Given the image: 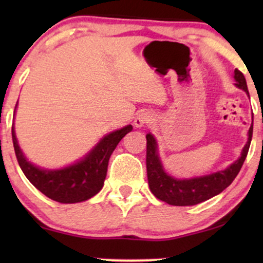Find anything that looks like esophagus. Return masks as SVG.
<instances>
[{"instance_id": "1", "label": "esophagus", "mask_w": 263, "mask_h": 263, "mask_svg": "<svg viewBox=\"0 0 263 263\" xmlns=\"http://www.w3.org/2000/svg\"><path fill=\"white\" fill-rule=\"evenodd\" d=\"M151 121H152V116H151L148 112H141L138 117L135 118L134 124L136 128H142V127H145V125L148 124Z\"/></svg>"}]
</instances>
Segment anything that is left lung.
<instances>
[{"label": "left lung", "mask_w": 263, "mask_h": 263, "mask_svg": "<svg viewBox=\"0 0 263 263\" xmlns=\"http://www.w3.org/2000/svg\"><path fill=\"white\" fill-rule=\"evenodd\" d=\"M233 79H235L237 87L243 89L249 97L246 78L238 69L233 71ZM251 138H253V123L248 132V141L240 152V157L224 170L192 178H176L165 171L159 153H158L157 140L148 133L146 135V166L151 192L157 199L172 206H194V204L210 200L211 197L218 195L228 188L238 175L249 151Z\"/></svg>", "instance_id": "8db88e82"}]
</instances>
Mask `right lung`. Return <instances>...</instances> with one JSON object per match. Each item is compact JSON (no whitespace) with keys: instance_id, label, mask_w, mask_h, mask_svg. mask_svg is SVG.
<instances>
[{"instance_id":"obj_1","label":"right lung","mask_w":263,"mask_h":263,"mask_svg":"<svg viewBox=\"0 0 263 263\" xmlns=\"http://www.w3.org/2000/svg\"><path fill=\"white\" fill-rule=\"evenodd\" d=\"M132 129L133 125L129 124L109 133L81 159L61 168H42L31 163L17 143L14 127L12 138L17 163L28 181L49 199L61 203H78L102 190L111 154Z\"/></svg>"}]
</instances>
